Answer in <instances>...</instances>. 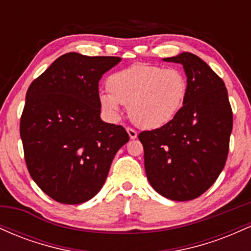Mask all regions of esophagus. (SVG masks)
<instances>
[{
	"label": "esophagus",
	"mask_w": 251,
	"mask_h": 251,
	"mask_svg": "<svg viewBox=\"0 0 251 251\" xmlns=\"http://www.w3.org/2000/svg\"><path fill=\"white\" fill-rule=\"evenodd\" d=\"M126 131H127V133H128L131 139H135V138H137L138 133H137V131H135V129L131 128V127H127V128H126Z\"/></svg>",
	"instance_id": "34e87169"
}]
</instances>
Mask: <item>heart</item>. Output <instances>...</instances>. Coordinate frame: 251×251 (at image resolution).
<instances>
[{
  "mask_svg": "<svg viewBox=\"0 0 251 251\" xmlns=\"http://www.w3.org/2000/svg\"><path fill=\"white\" fill-rule=\"evenodd\" d=\"M107 88L109 93L103 92L99 100L109 116H119L120 105L128 106L135 125L154 129L177 116L188 97L189 83L179 68L134 63L109 75Z\"/></svg>",
  "mask_w": 251,
  "mask_h": 251,
  "instance_id": "1",
  "label": "heart"
}]
</instances>
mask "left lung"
Masks as SVG:
<instances>
[{
	"label": "left lung",
	"mask_w": 251,
	"mask_h": 251,
	"mask_svg": "<svg viewBox=\"0 0 251 251\" xmlns=\"http://www.w3.org/2000/svg\"><path fill=\"white\" fill-rule=\"evenodd\" d=\"M183 65L189 92L171 122L140 132L150 184L172 201L200 197L226 165L232 131V109L223 80L191 53L166 57Z\"/></svg>",
	"instance_id": "obj_1"
}]
</instances>
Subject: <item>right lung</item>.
Segmentation results:
<instances>
[{
	"label": "right lung",
	"mask_w": 251,
	"mask_h": 251,
	"mask_svg": "<svg viewBox=\"0 0 251 251\" xmlns=\"http://www.w3.org/2000/svg\"><path fill=\"white\" fill-rule=\"evenodd\" d=\"M118 56L63 54L30 83L20 120L28 171L54 201L80 204L94 197L112 160L129 137L100 119L99 81Z\"/></svg>",
	"instance_id": "right-lung-1"
}]
</instances>
